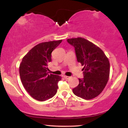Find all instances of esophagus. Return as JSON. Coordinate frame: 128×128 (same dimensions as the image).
I'll list each match as a JSON object with an SVG mask.
<instances>
[{
	"instance_id": "34e87169",
	"label": "esophagus",
	"mask_w": 128,
	"mask_h": 128,
	"mask_svg": "<svg viewBox=\"0 0 128 128\" xmlns=\"http://www.w3.org/2000/svg\"><path fill=\"white\" fill-rule=\"evenodd\" d=\"M63 77H64L66 79H70V76H66V75L63 76Z\"/></svg>"
}]
</instances>
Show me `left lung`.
<instances>
[{
    "label": "left lung",
    "mask_w": 128,
    "mask_h": 128,
    "mask_svg": "<svg viewBox=\"0 0 128 128\" xmlns=\"http://www.w3.org/2000/svg\"><path fill=\"white\" fill-rule=\"evenodd\" d=\"M75 50L76 58L84 66V78L73 89L76 96L86 100L99 96L105 88L110 77V64L102 49L81 37L67 39Z\"/></svg>",
    "instance_id": "obj_1"
}]
</instances>
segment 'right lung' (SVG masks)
I'll list each match as a JSON object with an SVG mask.
<instances>
[{
  "instance_id": "obj_1",
  "label": "right lung",
  "mask_w": 128,
  "mask_h": 128,
  "mask_svg": "<svg viewBox=\"0 0 128 128\" xmlns=\"http://www.w3.org/2000/svg\"><path fill=\"white\" fill-rule=\"evenodd\" d=\"M62 40L41 42L31 49L22 59L19 73L23 86L34 99L45 101L56 94L60 76L49 74L48 63L54 49Z\"/></svg>"
}]
</instances>
